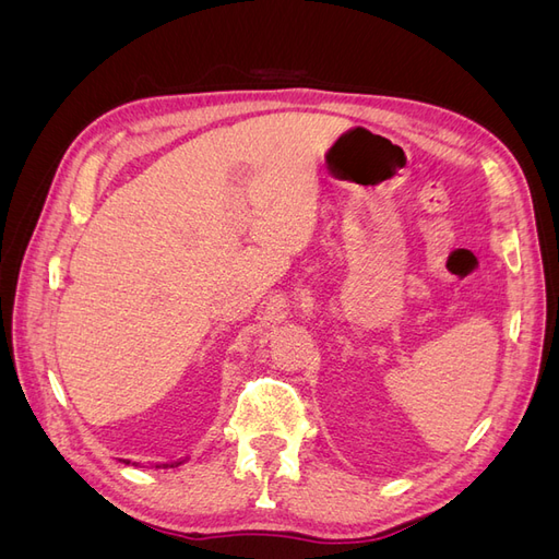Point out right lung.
Instances as JSON below:
<instances>
[{"mask_svg":"<svg viewBox=\"0 0 559 559\" xmlns=\"http://www.w3.org/2000/svg\"><path fill=\"white\" fill-rule=\"evenodd\" d=\"M126 464H130V462H126ZM175 464H181V462H175ZM175 464H170V466H175ZM160 466H163V468H167V464H158L156 468H160Z\"/></svg>","mask_w":559,"mask_h":559,"instance_id":"1","label":"right lung"}]
</instances>
